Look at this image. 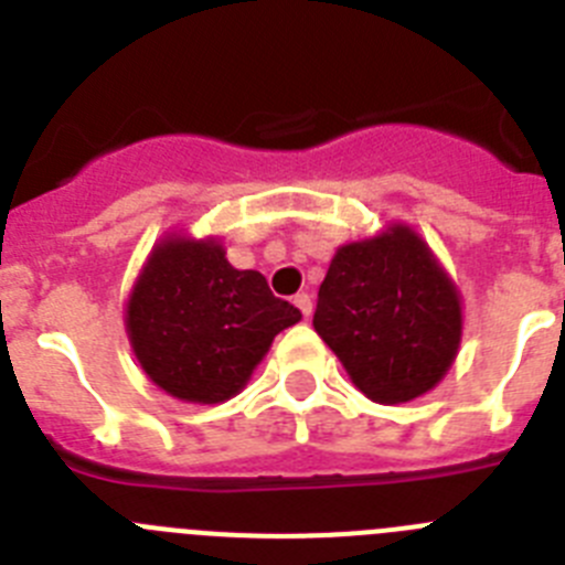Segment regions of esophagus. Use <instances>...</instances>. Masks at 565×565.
Returning a JSON list of instances; mask_svg holds the SVG:
<instances>
[{"label": "esophagus", "instance_id": "34e87169", "mask_svg": "<svg viewBox=\"0 0 565 565\" xmlns=\"http://www.w3.org/2000/svg\"><path fill=\"white\" fill-rule=\"evenodd\" d=\"M294 306L299 308V311H302V317H311V311H313V299H311V294H297V297H294Z\"/></svg>", "mask_w": 565, "mask_h": 565}]
</instances>
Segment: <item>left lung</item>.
Returning <instances> with one entry per match:
<instances>
[{"label": "left lung", "mask_w": 565, "mask_h": 565, "mask_svg": "<svg viewBox=\"0 0 565 565\" xmlns=\"http://www.w3.org/2000/svg\"><path fill=\"white\" fill-rule=\"evenodd\" d=\"M313 328L371 402L430 393L461 344V291L416 228L344 243L319 286Z\"/></svg>", "instance_id": "1"}]
</instances>
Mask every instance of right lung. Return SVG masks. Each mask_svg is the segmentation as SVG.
Segmentation results:
<instances>
[{
    "label": "right lung",
    "mask_w": 565,
    "mask_h": 565,
    "mask_svg": "<svg viewBox=\"0 0 565 565\" xmlns=\"http://www.w3.org/2000/svg\"><path fill=\"white\" fill-rule=\"evenodd\" d=\"M302 313L259 271H239L217 237L172 232L149 252L124 308L141 371L178 402L237 396L274 337Z\"/></svg>",
    "instance_id": "add662e5"
}]
</instances>
